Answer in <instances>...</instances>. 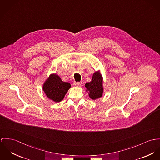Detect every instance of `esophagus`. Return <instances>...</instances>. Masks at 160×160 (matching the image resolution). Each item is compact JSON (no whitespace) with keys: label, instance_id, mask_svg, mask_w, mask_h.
Masks as SVG:
<instances>
[{"label":"esophagus","instance_id":"34e87169","mask_svg":"<svg viewBox=\"0 0 160 160\" xmlns=\"http://www.w3.org/2000/svg\"><path fill=\"white\" fill-rule=\"evenodd\" d=\"M73 85L76 87H81L82 83V82H74Z\"/></svg>","mask_w":160,"mask_h":160}]
</instances>
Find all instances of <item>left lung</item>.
<instances>
[{
  "label": "left lung",
  "mask_w": 160,
  "mask_h": 160,
  "mask_svg": "<svg viewBox=\"0 0 160 160\" xmlns=\"http://www.w3.org/2000/svg\"><path fill=\"white\" fill-rule=\"evenodd\" d=\"M85 87L89 92V96L91 99L95 100L101 98L103 93L102 77L101 75L96 72L92 77L91 82L85 84Z\"/></svg>",
  "instance_id": "left-lung-1"
}]
</instances>
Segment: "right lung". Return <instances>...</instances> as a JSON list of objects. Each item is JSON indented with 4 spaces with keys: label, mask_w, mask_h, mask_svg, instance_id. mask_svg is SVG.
<instances>
[{
    "label": "right lung",
    "mask_w": 160,
    "mask_h": 160,
    "mask_svg": "<svg viewBox=\"0 0 160 160\" xmlns=\"http://www.w3.org/2000/svg\"><path fill=\"white\" fill-rule=\"evenodd\" d=\"M71 87L69 83L62 82L56 74H52L45 82L43 90L49 99L59 102L64 99L65 94Z\"/></svg>",
    "instance_id": "1"
}]
</instances>
